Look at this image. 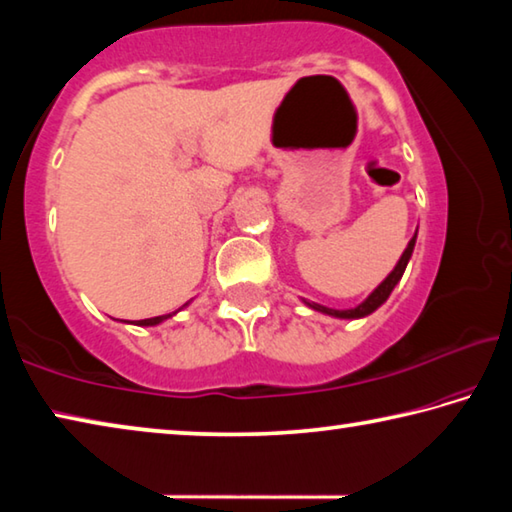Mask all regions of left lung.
<instances>
[{"label":"left lung","instance_id":"8db88e82","mask_svg":"<svg viewBox=\"0 0 512 512\" xmlns=\"http://www.w3.org/2000/svg\"><path fill=\"white\" fill-rule=\"evenodd\" d=\"M415 239H418V230H415V235L411 237L409 246L404 248L402 257L397 259V264H395L393 271L386 275V280L381 282L379 287H377L375 291H372L366 300L361 302V305L352 307V309H329V307H325V305H318V302H309V300H302V302H305V305H307L309 309L320 311V314H327V316H332V318H348V320H354V318H366V316H370L372 311L384 305V302L388 300V296H391V293H393V289L397 287V282L402 280V275H404V271H406V264H409V259H411V255H413Z\"/></svg>","mask_w":512,"mask_h":512}]
</instances>
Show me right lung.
<instances>
[{
  "instance_id": "right-lung-1",
  "label": "right lung",
  "mask_w": 512,
  "mask_h": 512,
  "mask_svg": "<svg viewBox=\"0 0 512 512\" xmlns=\"http://www.w3.org/2000/svg\"><path fill=\"white\" fill-rule=\"evenodd\" d=\"M189 302H192V300H189ZM189 302H185V305H183V307H180V309H185V307H189ZM180 309H176V311H171V314H164V316H153V318L135 320V323H133V325H140V327H155V325H160V323H164V320H167V318H173V316H176Z\"/></svg>"
}]
</instances>
